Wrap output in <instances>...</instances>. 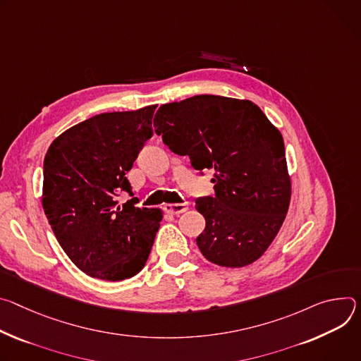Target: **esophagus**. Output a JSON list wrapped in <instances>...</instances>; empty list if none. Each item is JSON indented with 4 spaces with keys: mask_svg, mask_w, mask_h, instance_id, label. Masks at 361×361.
<instances>
[{
    "mask_svg": "<svg viewBox=\"0 0 361 361\" xmlns=\"http://www.w3.org/2000/svg\"><path fill=\"white\" fill-rule=\"evenodd\" d=\"M165 212L171 214V215H179V214H183L188 211V204H166L164 207Z\"/></svg>",
    "mask_w": 361,
    "mask_h": 361,
    "instance_id": "obj_1",
    "label": "esophagus"
}]
</instances>
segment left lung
<instances>
[{"label": "left lung", "instance_id": "8db88e82", "mask_svg": "<svg viewBox=\"0 0 361 361\" xmlns=\"http://www.w3.org/2000/svg\"><path fill=\"white\" fill-rule=\"evenodd\" d=\"M154 132L196 171H215V196L196 199L207 226L196 238L204 257L221 267L255 262L281 229L291 176L279 132L251 100L214 94L162 104Z\"/></svg>", "mask_w": 361, "mask_h": 361}]
</instances>
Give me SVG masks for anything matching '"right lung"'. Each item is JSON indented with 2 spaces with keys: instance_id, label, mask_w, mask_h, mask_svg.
Wrapping results in <instances>:
<instances>
[{
  "instance_id": "right-lung-1",
  "label": "right lung",
  "mask_w": 361,
  "mask_h": 361,
  "mask_svg": "<svg viewBox=\"0 0 361 361\" xmlns=\"http://www.w3.org/2000/svg\"><path fill=\"white\" fill-rule=\"evenodd\" d=\"M156 107L96 114L57 136L44 157L42 204L57 241L78 269L103 281L142 271L164 218L135 199L117 201L132 192L126 173L153 135Z\"/></svg>"
}]
</instances>
